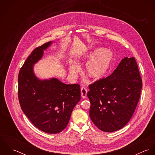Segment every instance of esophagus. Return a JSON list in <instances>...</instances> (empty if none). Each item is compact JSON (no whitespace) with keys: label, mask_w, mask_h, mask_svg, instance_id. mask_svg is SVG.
I'll return each mask as SVG.
<instances>
[{"label":"esophagus","mask_w":155,"mask_h":155,"mask_svg":"<svg viewBox=\"0 0 155 155\" xmlns=\"http://www.w3.org/2000/svg\"><path fill=\"white\" fill-rule=\"evenodd\" d=\"M81 92L82 97L83 98H85L87 96V89L84 87H82L81 89Z\"/></svg>","instance_id":"esophagus-1"}]
</instances>
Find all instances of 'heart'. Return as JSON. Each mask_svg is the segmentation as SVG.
Wrapping results in <instances>:
<instances>
[{
	"instance_id": "obj_1",
	"label": "heart",
	"mask_w": 155,
	"mask_h": 155,
	"mask_svg": "<svg viewBox=\"0 0 155 155\" xmlns=\"http://www.w3.org/2000/svg\"><path fill=\"white\" fill-rule=\"evenodd\" d=\"M83 58L90 59L84 68L86 75L93 79H99L103 77L110 68L113 55L107 49L97 48L88 52ZM69 72L72 77H75L78 74L79 68L75 63L70 64Z\"/></svg>"
}]
</instances>
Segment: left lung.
Instances as JSON below:
<instances>
[{
	"instance_id": "1",
	"label": "left lung",
	"mask_w": 155,
	"mask_h": 155,
	"mask_svg": "<svg viewBox=\"0 0 155 155\" xmlns=\"http://www.w3.org/2000/svg\"><path fill=\"white\" fill-rule=\"evenodd\" d=\"M89 88V116L95 126L107 133L122 128L133 116L142 88L135 58L125 57L111 75Z\"/></svg>"
}]
</instances>
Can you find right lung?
Listing matches in <instances>:
<instances>
[{
    "instance_id": "right-lung-1",
    "label": "right lung",
    "mask_w": 155,
    "mask_h": 155,
    "mask_svg": "<svg viewBox=\"0 0 155 155\" xmlns=\"http://www.w3.org/2000/svg\"><path fill=\"white\" fill-rule=\"evenodd\" d=\"M54 41L33 50L18 74V99L22 111L39 130L57 134L64 130L71 112L81 100L80 86L67 85L56 78L41 79L34 66Z\"/></svg>"
}]
</instances>
